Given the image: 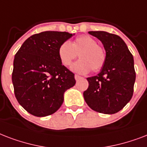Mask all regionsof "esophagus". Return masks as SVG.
<instances>
[{"label":"esophagus","mask_w":147,"mask_h":147,"mask_svg":"<svg viewBox=\"0 0 147 147\" xmlns=\"http://www.w3.org/2000/svg\"><path fill=\"white\" fill-rule=\"evenodd\" d=\"M74 77H75V80H78L79 79H81V78H82L80 76H79V75H77V74L75 75Z\"/></svg>","instance_id":"esophagus-1"}]
</instances>
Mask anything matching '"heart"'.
Here are the masks:
<instances>
[{"mask_svg": "<svg viewBox=\"0 0 147 147\" xmlns=\"http://www.w3.org/2000/svg\"><path fill=\"white\" fill-rule=\"evenodd\" d=\"M79 55L80 60L74 63L71 70L79 74H87L91 70L97 72L103 67L107 60V52L103 47L89 35H81L70 43L65 41L58 49V57L65 67L70 66Z\"/></svg>", "mask_w": 147, "mask_h": 147, "instance_id": "heart-1", "label": "heart"}]
</instances>
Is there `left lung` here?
<instances>
[{
    "label": "left lung",
    "mask_w": 147,
    "mask_h": 147,
    "mask_svg": "<svg viewBox=\"0 0 147 147\" xmlns=\"http://www.w3.org/2000/svg\"><path fill=\"white\" fill-rule=\"evenodd\" d=\"M98 38L107 52V60L98 75L86 78L89 86L84 100L96 112L113 114L131 100L136 80L134 57L121 37L106 31H89Z\"/></svg>",
    "instance_id": "8db88e82"
}]
</instances>
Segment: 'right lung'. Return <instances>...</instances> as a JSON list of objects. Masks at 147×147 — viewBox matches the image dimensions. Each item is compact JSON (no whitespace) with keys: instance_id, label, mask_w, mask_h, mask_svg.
<instances>
[{"instance_id":"right-lung-1","label":"right lung","mask_w":147,"mask_h":147,"mask_svg":"<svg viewBox=\"0 0 147 147\" xmlns=\"http://www.w3.org/2000/svg\"><path fill=\"white\" fill-rule=\"evenodd\" d=\"M72 34L44 31L27 38L13 60L12 83L18 103L30 114H53L63 94L76 84L74 74L60 61L58 49Z\"/></svg>"}]
</instances>
